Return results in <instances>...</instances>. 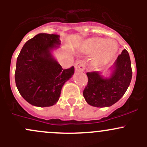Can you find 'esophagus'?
Instances as JSON below:
<instances>
[{"mask_svg": "<svg viewBox=\"0 0 147 147\" xmlns=\"http://www.w3.org/2000/svg\"><path fill=\"white\" fill-rule=\"evenodd\" d=\"M75 69L78 71H83L85 68V63H84V60H78L76 62L75 65Z\"/></svg>", "mask_w": 147, "mask_h": 147, "instance_id": "1", "label": "esophagus"}]
</instances>
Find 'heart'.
I'll list each match as a JSON object with an SVG mask.
<instances>
[{"label": "heart", "mask_w": 147, "mask_h": 147, "mask_svg": "<svg viewBox=\"0 0 147 147\" xmlns=\"http://www.w3.org/2000/svg\"><path fill=\"white\" fill-rule=\"evenodd\" d=\"M117 45L111 40L97 39L92 41L87 46V53L97 54L95 58V64L101 65L109 61L116 53Z\"/></svg>", "instance_id": "heart-1"}]
</instances>
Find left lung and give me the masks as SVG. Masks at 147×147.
<instances>
[{"label": "left lung", "mask_w": 147, "mask_h": 147, "mask_svg": "<svg viewBox=\"0 0 147 147\" xmlns=\"http://www.w3.org/2000/svg\"><path fill=\"white\" fill-rule=\"evenodd\" d=\"M109 78H104L97 71L87 72L88 82L83 96L90 105L107 107L122 97L131 82L132 70L129 55L126 49L119 55Z\"/></svg>", "instance_id": "left-lung-1"}]
</instances>
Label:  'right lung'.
Returning <instances> with one entry per match:
<instances>
[{
  "mask_svg": "<svg viewBox=\"0 0 147 147\" xmlns=\"http://www.w3.org/2000/svg\"><path fill=\"white\" fill-rule=\"evenodd\" d=\"M59 35L40 33L25 43L17 58L15 80L19 92L30 105L53 106L62 87L75 72L74 67L63 69L50 50L60 44Z\"/></svg>",
  "mask_w": 147,
  "mask_h": 147,
  "instance_id": "1",
  "label": "right lung"
}]
</instances>
